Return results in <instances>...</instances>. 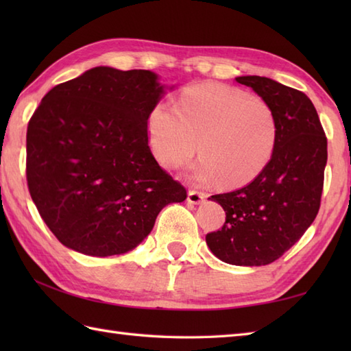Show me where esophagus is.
<instances>
[{
  "mask_svg": "<svg viewBox=\"0 0 351 351\" xmlns=\"http://www.w3.org/2000/svg\"><path fill=\"white\" fill-rule=\"evenodd\" d=\"M204 197H205L204 193H200V191H197V190H190V191H189V197H187V200H189V204L197 205V204L202 202Z\"/></svg>",
  "mask_w": 351,
  "mask_h": 351,
  "instance_id": "obj_1",
  "label": "esophagus"
}]
</instances>
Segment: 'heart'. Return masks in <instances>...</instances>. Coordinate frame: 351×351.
I'll use <instances>...</instances> for the list:
<instances>
[{
	"instance_id": "heart-1",
	"label": "heart",
	"mask_w": 351,
	"mask_h": 351,
	"mask_svg": "<svg viewBox=\"0 0 351 351\" xmlns=\"http://www.w3.org/2000/svg\"><path fill=\"white\" fill-rule=\"evenodd\" d=\"M152 154L166 169L191 167L197 184L220 181L226 187L252 182L270 162L278 141V117L265 99L219 83L189 87L180 107L158 102L147 117Z\"/></svg>"
}]
</instances>
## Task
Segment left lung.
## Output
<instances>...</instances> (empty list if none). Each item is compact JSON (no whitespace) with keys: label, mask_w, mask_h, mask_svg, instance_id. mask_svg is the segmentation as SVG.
I'll list each match as a JSON object with an SVG mask.
<instances>
[{"label":"left lung","mask_w":351,"mask_h":351,"mask_svg":"<svg viewBox=\"0 0 351 351\" xmlns=\"http://www.w3.org/2000/svg\"><path fill=\"white\" fill-rule=\"evenodd\" d=\"M235 80L273 107L278 141L270 162L250 184L210 197L226 211V221L206 234V244L223 263L267 265L293 247L317 217L327 138L314 104L303 92L265 77Z\"/></svg>","instance_id":"8db88e82"}]
</instances>
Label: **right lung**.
<instances>
[{
	"mask_svg": "<svg viewBox=\"0 0 351 351\" xmlns=\"http://www.w3.org/2000/svg\"><path fill=\"white\" fill-rule=\"evenodd\" d=\"M161 95L151 71L99 66L43 96L27 128V184L66 247L121 255L145 240L164 206L187 199L147 145Z\"/></svg>",
	"mask_w": 351,
	"mask_h": 351,
	"instance_id": "right-lung-1",
	"label": "right lung"
}]
</instances>
